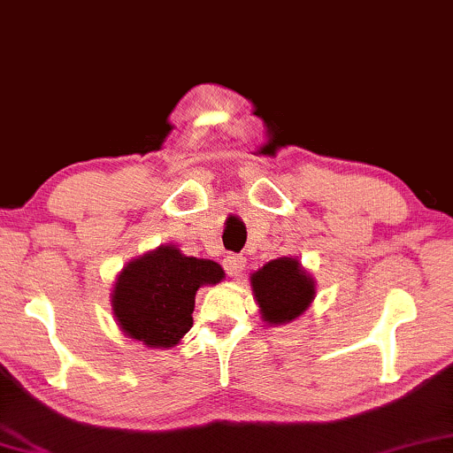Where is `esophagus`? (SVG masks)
<instances>
[{"label": "esophagus", "instance_id": "obj_1", "mask_svg": "<svg viewBox=\"0 0 453 453\" xmlns=\"http://www.w3.org/2000/svg\"><path fill=\"white\" fill-rule=\"evenodd\" d=\"M244 263L246 261L242 257L230 255V257H226V261H223V267H226L227 275H230V277H240V275H242V271H244Z\"/></svg>", "mask_w": 453, "mask_h": 453}]
</instances>
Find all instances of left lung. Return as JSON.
Listing matches in <instances>:
<instances>
[{
  "label": "left lung",
  "mask_w": 453,
  "mask_h": 453,
  "mask_svg": "<svg viewBox=\"0 0 453 453\" xmlns=\"http://www.w3.org/2000/svg\"><path fill=\"white\" fill-rule=\"evenodd\" d=\"M250 286L263 321L286 325L298 319L315 300V280L298 258L281 257L250 275Z\"/></svg>",
  "instance_id": "left-lung-1"
}]
</instances>
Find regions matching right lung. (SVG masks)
Returning a JSON list of instances; mask_svg holds the SVG:
<instances>
[{
	"label": "right lung",
	"mask_w": 453,
	"mask_h": 453,
	"mask_svg": "<svg viewBox=\"0 0 453 453\" xmlns=\"http://www.w3.org/2000/svg\"><path fill=\"white\" fill-rule=\"evenodd\" d=\"M226 273L209 258L184 257L159 246L132 258L118 275L111 309L119 329L149 348H172L192 327L196 289L215 286Z\"/></svg>",
	"instance_id": "add662e5"
}]
</instances>
